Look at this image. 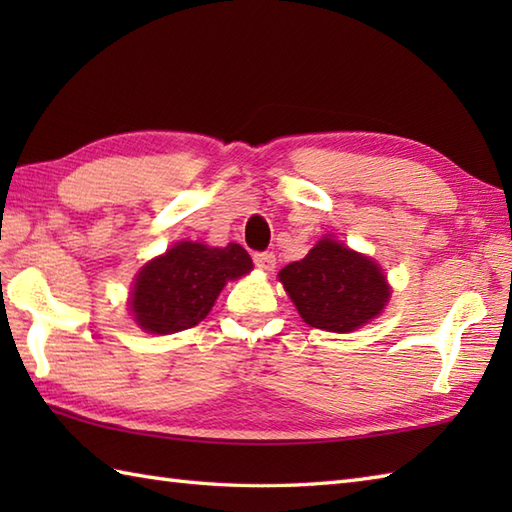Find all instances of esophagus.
Here are the masks:
<instances>
[{
    "label": "esophagus",
    "mask_w": 512,
    "mask_h": 512,
    "mask_svg": "<svg viewBox=\"0 0 512 512\" xmlns=\"http://www.w3.org/2000/svg\"><path fill=\"white\" fill-rule=\"evenodd\" d=\"M253 259H255V266L266 270V273H270V270H275L277 257L273 253H257Z\"/></svg>",
    "instance_id": "1"
}]
</instances>
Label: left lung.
I'll return each instance as SVG.
<instances>
[{
    "label": "left lung",
    "instance_id": "8db88e82",
    "mask_svg": "<svg viewBox=\"0 0 512 512\" xmlns=\"http://www.w3.org/2000/svg\"><path fill=\"white\" fill-rule=\"evenodd\" d=\"M279 281L312 328L352 332L378 317L391 297L387 275L372 257L323 237L310 253L281 268Z\"/></svg>",
    "mask_w": 512,
    "mask_h": 512
}]
</instances>
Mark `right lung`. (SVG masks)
<instances>
[{
	"instance_id": "add662e5",
	"label": "right lung",
	"mask_w": 512,
	"mask_h": 512,
	"mask_svg": "<svg viewBox=\"0 0 512 512\" xmlns=\"http://www.w3.org/2000/svg\"><path fill=\"white\" fill-rule=\"evenodd\" d=\"M250 270L253 259L239 244L213 248L200 242H178L140 268L129 308L145 332L189 330L211 312L226 281Z\"/></svg>"
}]
</instances>
